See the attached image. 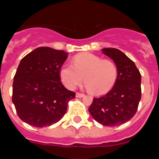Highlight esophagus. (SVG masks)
<instances>
[{"label": "esophagus", "mask_w": 159, "mask_h": 159, "mask_svg": "<svg viewBox=\"0 0 159 159\" xmlns=\"http://www.w3.org/2000/svg\"><path fill=\"white\" fill-rule=\"evenodd\" d=\"M75 96H76L77 98H83V97H84V96H85V95H84V94L79 93V92H76V94H75Z\"/></svg>", "instance_id": "1"}]
</instances>
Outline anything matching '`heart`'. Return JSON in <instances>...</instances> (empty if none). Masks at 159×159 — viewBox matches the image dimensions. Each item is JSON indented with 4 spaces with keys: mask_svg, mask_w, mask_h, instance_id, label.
<instances>
[{
    "mask_svg": "<svg viewBox=\"0 0 159 159\" xmlns=\"http://www.w3.org/2000/svg\"><path fill=\"white\" fill-rule=\"evenodd\" d=\"M60 76L64 86L75 89L84 80L92 93L102 95L110 91L118 76V68L111 60H102L92 53L84 52L73 58V65L65 64L60 70Z\"/></svg>",
    "mask_w": 159,
    "mask_h": 159,
    "instance_id": "1",
    "label": "heart"
}]
</instances>
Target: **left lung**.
I'll return each mask as SVG.
<instances>
[{"instance_id": "1", "label": "left lung", "mask_w": 159, "mask_h": 159, "mask_svg": "<svg viewBox=\"0 0 159 159\" xmlns=\"http://www.w3.org/2000/svg\"><path fill=\"white\" fill-rule=\"evenodd\" d=\"M102 52L117 66V80L110 92L94 98L88 110L99 123L116 127L129 121L137 111L141 99V75L134 63L119 49L102 48Z\"/></svg>"}]
</instances>
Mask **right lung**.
<instances>
[{
  "instance_id": "right-lung-1",
  "label": "right lung",
  "mask_w": 159,
  "mask_h": 159,
  "mask_svg": "<svg viewBox=\"0 0 159 159\" xmlns=\"http://www.w3.org/2000/svg\"><path fill=\"white\" fill-rule=\"evenodd\" d=\"M68 57L62 50L40 47L20 62L12 84V102L22 121L36 127L57 123L75 92L64 88L60 70Z\"/></svg>"
}]
</instances>
